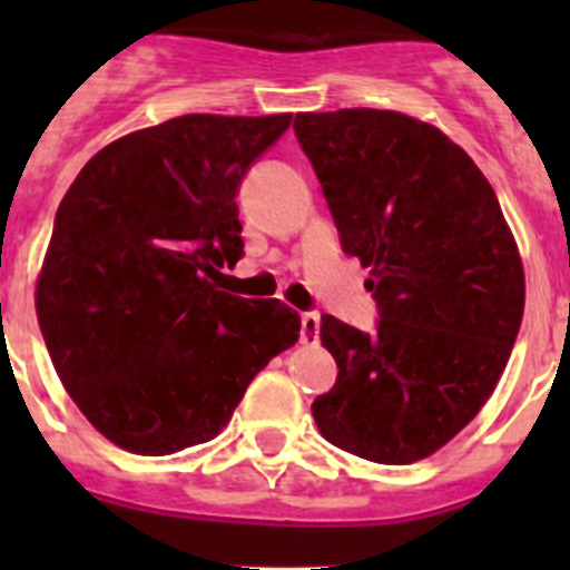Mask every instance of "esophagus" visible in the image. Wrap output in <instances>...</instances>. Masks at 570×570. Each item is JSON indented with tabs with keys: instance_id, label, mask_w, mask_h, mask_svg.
<instances>
[{
	"instance_id": "34e87169",
	"label": "esophagus",
	"mask_w": 570,
	"mask_h": 570,
	"mask_svg": "<svg viewBox=\"0 0 570 570\" xmlns=\"http://www.w3.org/2000/svg\"><path fill=\"white\" fill-rule=\"evenodd\" d=\"M302 342L305 345H316L320 342V314L316 311L302 314Z\"/></svg>"
}]
</instances>
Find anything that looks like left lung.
Instances as JSON below:
<instances>
[{"label": "left lung", "instance_id": "1", "mask_svg": "<svg viewBox=\"0 0 570 570\" xmlns=\"http://www.w3.org/2000/svg\"><path fill=\"white\" fill-rule=\"evenodd\" d=\"M345 254L380 325L322 316L336 385L311 405L331 445L382 465L425 460L480 414L525 308L520 248L471 156L400 110L296 114Z\"/></svg>", "mask_w": 570, "mask_h": 570}]
</instances>
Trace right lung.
Returning <instances> with one entry per match:
<instances>
[{
  "instance_id": "right-lung-1",
  "label": "right lung",
  "mask_w": 570,
  "mask_h": 570,
  "mask_svg": "<svg viewBox=\"0 0 570 570\" xmlns=\"http://www.w3.org/2000/svg\"><path fill=\"white\" fill-rule=\"evenodd\" d=\"M291 114L176 116L105 145L59 203L37 279L45 345L105 440L165 456L214 440L299 340L279 299L225 294L236 188Z\"/></svg>"
}]
</instances>
